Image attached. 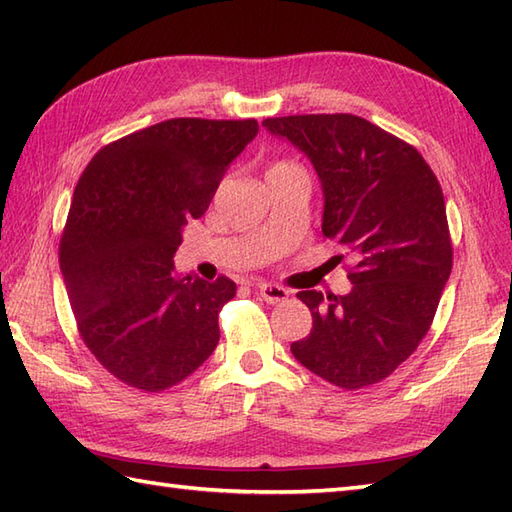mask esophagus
<instances>
[{
	"instance_id": "34e87169",
	"label": "esophagus",
	"mask_w": 512,
	"mask_h": 512,
	"mask_svg": "<svg viewBox=\"0 0 512 512\" xmlns=\"http://www.w3.org/2000/svg\"><path fill=\"white\" fill-rule=\"evenodd\" d=\"M257 295L266 303H284L290 297V292L284 286H277V284H259Z\"/></svg>"
}]
</instances>
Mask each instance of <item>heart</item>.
<instances>
[{"label":"heart","mask_w":512,"mask_h":512,"mask_svg":"<svg viewBox=\"0 0 512 512\" xmlns=\"http://www.w3.org/2000/svg\"><path fill=\"white\" fill-rule=\"evenodd\" d=\"M270 176H301V178H306V173H303V169L299 165H295V162L279 160L268 169V178Z\"/></svg>","instance_id":"heart-1"}]
</instances>
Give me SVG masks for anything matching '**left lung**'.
<instances>
[{"label": "left lung", "instance_id": "left-lung-1", "mask_svg": "<svg viewBox=\"0 0 512 512\" xmlns=\"http://www.w3.org/2000/svg\"><path fill=\"white\" fill-rule=\"evenodd\" d=\"M262 125L310 158L323 187V235L354 259L347 295L299 292L312 330L290 350L341 389L380 383L416 352L451 275L436 173L416 147L354 114H297Z\"/></svg>", "mask_w": 512, "mask_h": 512}]
</instances>
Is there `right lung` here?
I'll return each instance as SVG.
<instances>
[{
	"label": "right lung",
	"mask_w": 512,
	"mask_h": 512,
	"mask_svg": "<svg viewBox=\"0 0 512 512\" xmlns=\"http://www.w3.org/2000/svg\"><path fill=\"white\" fill-rule=\"evenodd\" d=\"M257 132L255 118H171L105 145L76 182L61 273L83 343L121 383L165 391L213 354L235 281L180 277L173 255Z\"/></svg>",
	"instance_id": "add662e5"
}]
</instances>
